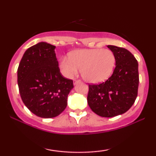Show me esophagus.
Segmentation results:
<instances>
[{"instance_id": "esophagus-1", "label": "esophagus", "mask_w": 156, "mask_h": 156, "mask_svg": "<svg viewBox=\"0 0 156 156\" xmlns=\"http://www.w3.org/2000/svg\"><path fill=\"white\" fill-rule=\"evenodd\" d=\"M80 80H74V84H76L77 83H78V82H80Z\"/></svg>"}]
</instances>
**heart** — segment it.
<instances>
[{"label": "heart", "mask_w": 156, "mask_h": 156, "mask_svg": "<svg viewBox=\"0 0 156 156\" xmlns=\"http://www.w3.org/2000/svg\"><path fill=\"white\" fill-rule=\"evenodd\" d=\"M115 66V55L108 49H86L73 51L69 58H61L59 67L67 78H73L81 69L84 80L100 83L112 75Z\"/></svg>", "instance_id": "1"}]
</instances>
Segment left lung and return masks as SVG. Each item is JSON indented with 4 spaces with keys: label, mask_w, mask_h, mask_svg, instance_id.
Returning <instances> with one entry per match:
<instances>
[{
    "label": "left lung",
    "mask_w": 156,
    "mask_h": 156,
    "mask_svg": "<svg viewBox=\"0 0 156 156\" xmlns=\"http://www.w3.org/2000/svg\"><path fill=\"white\" fill-rule=\"evenodd\" d=\"M115 55L112 76L99 84H89L87 102L93 112L103 117L124 114L133 105L138 94V62L129 51L108 45Z\"/></svg>",
    "instance_id": "obj_1"
}]
</instances>
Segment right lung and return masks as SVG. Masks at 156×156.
Wrapping results in <instances>:
<instances>
[{"instance_id": "add662e5", "label": "right lung", "mask_w": 156, "mask_h": 156, "mask_svg": "<svg viewBox=\"0 0 156 156\" xmlns=\"http://www.w3.org/2000/svg\"><path fill=\"white\" fill-rule=\"evenodd\" d=\"M46 42L31 46L25 52L17 69L21 99L35 115L57 117L66 108L73 81L62 76L54 51Z\"/></svg>"}]
</instances>
